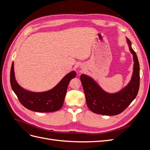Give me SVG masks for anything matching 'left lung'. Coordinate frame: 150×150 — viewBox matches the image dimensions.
<instances>
[{
    "label": "left lung",
    "instance_id": "left-lung-1",
    "mask_svg": "<svg viewBox=\"0 0 150 150\" xmlns=\"http://www.w3.org/2000/svg\"><path fill=\"white\" fill-rule=\"evenodd\" d=\"M129 50L133 55L134 67L132 78L129 84L120 92L110 94L103 91L90 77L81 74V81L89 110L96 114L115 116L124 111L137 97L139 88V64L137 54L131 47L127 38Z\"/></svg>",
    "mask_w": 150,
    "mask_h": 150
}]
</instances>
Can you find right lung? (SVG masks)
<instances>
[{
  "mask_svg": "<svg viewBox=\"0 0 150 150\" xmlns=\"http://www.w3.org/2000/svg\"><path fill=\"white\" fill-rule=\"evenodd\" d=\"M76 75L75 71L71 72L56 86L47 91L42 93L30 92L21 88L17 84L15 79L13 62H12L10 81L12 90L20 103L25 108L35 112H49L58 111L62 108L68 84L72 79L75 78Z\"/></svg>",
  "mask_w": 150,
  "mask_h": 150,
  "instance_id": "obj_1",
  "label": "right lung"
}]
</instances>
